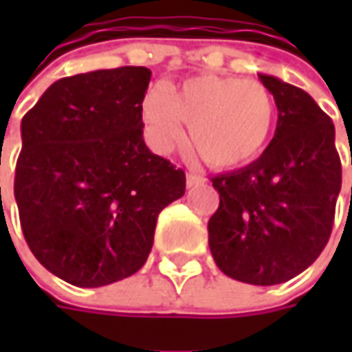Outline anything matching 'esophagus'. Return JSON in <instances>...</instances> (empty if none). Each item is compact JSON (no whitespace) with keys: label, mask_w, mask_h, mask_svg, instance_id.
<instances>
[{"label":"esophagus","mask_w":352,"mask_h":352,"mask_svg":"<svg viewBox=\"0 0 352 352\" xmlns=\"http://www.w3.org/2000/svg\"><path fill=\"white\" fill-rule=\"evenodd\" d=\"M204 182V178L199 176V174H194V172H188L186 174V186L188 188H192V186H197V184Z\"/></svg>","instance_id":"esophagus-1"}]
</instances>
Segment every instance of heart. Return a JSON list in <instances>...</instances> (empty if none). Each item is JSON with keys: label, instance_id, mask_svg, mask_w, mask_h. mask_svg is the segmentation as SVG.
<instances>
[{"label": "heart", "instance_id": "b5f03b06", "mask_svg": "<svg viewBox=\"0 0 352 352\" xmlns=\"http://www.w3.org/2000/svg\"><path fill=\"white\" fill-rule=\"evenodd\" d=\"M155 148L166 153L182 139L211 168L235 170L266 148L276 125V102L258 82L217 74L192 76L178 88H153L141 105Z\"/></svg>", "mask_w": 352, "mask_h": 352}]
</instances>
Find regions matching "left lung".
Returning a JSON list of instances; mask_svg holds the SVG:
<instances>
[{
    "label": "left lung",
    "mask_w": 352,
    "mask_h": 352,
    "mask_svg": "<svg viewBox=\"0 0 352 352\" xmlns=\"http://www.w3.org/2000/svg\"><path fill=\"white\" fill-rule=\"evenodd\" d=\"M258 78L274 96L276 131L249 166L211 178L219 208L208 231L223 274L274 286L304 272L325 249L341 192V160L333 121L314 98L276 76Z\"/></svg>",
    "instance_id": "1"
}]
</instances>
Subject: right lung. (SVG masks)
Returning <instances> with one entry per match:
<instances>
[{
	"mask_svg": "<svg viewBox=\"0 0 352 352\" xmlns=\"http://www.w3.org/2000/svg\"><path fill=\"white\" fill-rule=\"evenodd\" d=\"M148 82L144 66L68 76L21 121V229L36 261L68 284L98 288L135 274L158 213L186 192L184 170L142 141Z\"/></svg>",
	"mask_w": 352,
	"mask_h": 352,
	"instance_id": "right-lung-1",
	"label": "right lung"
}]
</instances>
